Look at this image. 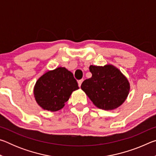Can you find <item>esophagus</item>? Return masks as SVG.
<instances>
[{
  "label": "esophagus",
  "mask_w": 156,
  "mask_h": 156,
  "mask_svg": "<svg viewBox=\"0 0 156 156\" xmlns=\"http://www.w3.org/2000/svg\"><path fill=\"white\" fill-rule=\"evenodd\" d=\"M83 79H81V80H79L78 81V86L79 87L81 86V84H82V83H83Z\"/></svg>",
  "instance_id": "1"
}]
</instances>
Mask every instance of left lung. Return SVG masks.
Returning a JSON list of instances; mask_svg holds the SVG:
<instances>
[{
	"mask_svg": "<svg viewBox=\"0 0 156 156\" xmlns=\"http://www.w3.org/2000/svg\"><path fill=\"white\" fill-rule=\"evenodd\" d=\"M92 76L81 84L96 106L104 110H112L120 107L127 97L130 85L127 79L113 65L104 67L91 65Z\"/></svg>",
	"mask_w": 156,
	"mask_h": 156,
	"instance_id": "obj_1",
	"label": "left lung"
}]
</instances>
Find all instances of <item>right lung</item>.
<instances>
[{"instance_id": "obj_1", "label": "right lung", "mask_w": 156, "mask_h": 156, "mask_svg": "<svg viewBox=\"0 0 156 156\" xmlns=\"http://www.w3.org/2000/svg\"><path fill=\"white\" fill-rule=\"evenodd\" d=\"M79 89L73 73L65 67L49 71L37 80L34 94L37 103L44 109H61L73 91Z\"/></svg>"}]
</instances>
